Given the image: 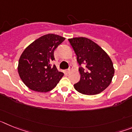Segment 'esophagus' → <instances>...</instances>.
<instances>
[{
    "label": "esophagus",
    "mask_w": 132,
    "mask_h": 132,
    "mask_svg": "<svg viewBox=\"0 0 132 132\" xmlns=\"http://www.w3.org/2000/svg\"><path fill=\"white\" fill-rule=\"evenodd\" d=\"M72 68H73V67H72V66H71V65H69V68L67 70V73H69V72L71 71V70L72 69Z\"/></svg>",
    "instance_id": "34e87169"
}]
</instances>
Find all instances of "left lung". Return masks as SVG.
Returning <instances> with one entry per match:
<instances>
[{
	"label": "left lung",
	"instance_id": "left-lung-1",
	"mask_svg": "<svg viewBox=\"0 0 132 132\" xmlns=\"http://www.w3.org/2000/svg\"><path fill=\"white\" fill-rule=\"evenodd\" d=\"M80 65V80L74 87L79 93L87 95L99 94L111 83L114 69L111 59L98 44L87 38L69 39Z\"/></svg>",
	"mask_w": 132,
	"mask_h": 132
}]
</instances>
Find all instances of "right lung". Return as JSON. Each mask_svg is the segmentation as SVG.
<instances>
[{"instance_id": "right-lung-1", "label": "right lung", "mask_w": 132, "mask_h": 132, "mask_svg": "<svg viewBox=\"0 0 132 132\" xmlns=\"http://www.w3.org/2000/svg\"><path fill=\"white\" fill-rule=\"evenodd\" d=\"M65 39L62 36L49 34L36 39L24 50L18 61V71L29 88L46 93L57 85L64 74L50 62L55 59V50Z\"/></svg>"}]
</instances>
